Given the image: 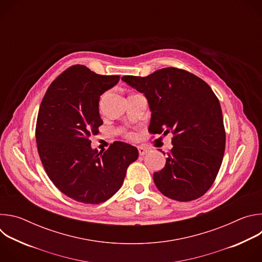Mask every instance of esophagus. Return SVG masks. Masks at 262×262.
Here are the masks:
<instances>
[{
	"mask_svg": "<svg viewBox=\"0 0 262 262\" xmlns=\"http://www.w3.org/2000/svg\"><path fill=\"white\" fill-rule=\"evenodd\" d=\"M138 150H139L140 156H145V155L149 151L147 148H145V147H143V146H139V147H138Z\"/></svg>",
	"mask_w": 262,
	"mask_h": 262,
	"instance_id": "obj_1",
	"label": "esophagus"
}]
</instances>
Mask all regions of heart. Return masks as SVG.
Wrapping results in <instances>:
<instances>
[{"instance_id": "1", "label": "heart", "mask_w": 262, "mask_h": 262, "mask_svg": "<svg viewBox=\"0 0 262 262\" xmlns=\"http://www.w3.org/2000/svg\"><path fill=\"white\" fill-rule=\"evenodd\" d=\"M105 95H106V93H105V94H103V95H102V96H101V100H102V99H103V97H104V96H105ZM125 137H126V138H127V139H132V140H133V139H135V138H136V136H135V134H134V133H130V132H129V133H126V134H125Z\"/></svg>"}]
</instances>
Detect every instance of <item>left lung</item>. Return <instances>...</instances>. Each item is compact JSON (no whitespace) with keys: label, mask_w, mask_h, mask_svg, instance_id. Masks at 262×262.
<instances>
[{"label":"left lung","mask_w":262,"mask_h":262,"mask_svg":"<svg viewBox=\"0 0 262 262\" xmlns=\"http://www.w3.org/2000/svg\"><path fill=\"white\" fill-rule=\"evenodd\" d=\"M121 80L145 94L151 111L148 132L173 134L166 165L154 174L159 191L181 202L203 196L219 173L226 143L221 105L211 88L175 67Z\"/></svg>","instance_id":"8db88e82"}]
</instances>
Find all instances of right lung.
Returning a JSON list of instances; mask_svg holds the SVG:
<instances>
[{
	"mask_svg": "<svg viewBox=\"0 0 262 262\" xmlns=\"http://www.w3.org/2000/svg\"><path fill=\"white\" fill-rule=\"evenodd\" d=\"M119 79L73 65L53 81L41 101L35 130L39 158L59 191L78 202L110 199L139 157L135 146L119 141L105 151L91 148L90 137L102 124L99 96Z\"/></svg>",
	"mask_w": 262,
	"mask_h": 262,
	"instance_id": "right-lung-1",
	"label": "right lung"
}]
</instances>
